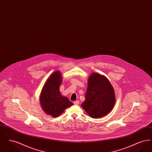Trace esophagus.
<instances>
[{
  "label": "esophagus",
  "instance_id": "34e87169",
  "mask_svg": "<svg viewBox=\"0 0 152 152\" xmlns=\"http://www.w3.org/2000/svg\"><path fill=\"white\" fill-rule=\"evenodd\" d=\"M79 101H78V100H77V101H74V102H73V104H74L75 105H79Z\"/></svg>",
  "mask_w": 152,
  "mask_h": 152
}]
</instances>
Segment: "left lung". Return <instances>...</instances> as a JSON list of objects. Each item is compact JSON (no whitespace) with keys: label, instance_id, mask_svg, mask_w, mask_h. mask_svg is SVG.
Returning <instances> with one entry per match:
<instances>
[{"label":"left lung","instance_id":"8db88e82","mask_svg":"<svg viewBox=\"0 0 152 152\" xmlns=\"http://www.w3.org/2000/svg\"><path fill=\"white\" fill-rule=\"evenodd\" d=\"M116 101L114 89L104 75L93 72L89 77L86 100L81 107L90 117L97 118L107 115Z\"/></svg>","mask_w":152,"mask_h":152}]
</instances>
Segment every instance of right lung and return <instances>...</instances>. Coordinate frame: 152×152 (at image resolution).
<instances>
[{
	"mask_svg": "<svg viewBox=\"0 0 152 152\" xmlns=\"http://www.w3.org/2000/svg\"><path fill=\"white\" fill-rule=\"evenodd\" d=\"M62 76L59 71L52 73L46 80L40 95V103L44 112L53 117H58L65 109L73 105L68 99L61 94L59 88Z\"/></svg>",
	"mask_w": 152,
	"mask_h": 152,
	"instance_id": "add662e5",
	"label": "right lung"
}]
</instances>
